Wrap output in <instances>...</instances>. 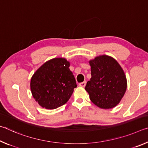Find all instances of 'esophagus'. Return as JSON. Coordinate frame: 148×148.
Wrapping results in <instances>:
<instances>
[{
	"mask_svg": "<svg viewBox=\"0 0 148 148\" xmlns=\"http://www.w3.org/2000/svg\"><path fill=\"white\" fill-rule=\"evenodd\" d=\"M86 81H84L83 82H81V83L79 84V86L80 87H84L85 86H86Z\"/></svg>",
	"mask_w": 148,
	"mask_h": 148,
	"instance_id": "obj_1",
	"label": "esophagus"
}]
</instances>
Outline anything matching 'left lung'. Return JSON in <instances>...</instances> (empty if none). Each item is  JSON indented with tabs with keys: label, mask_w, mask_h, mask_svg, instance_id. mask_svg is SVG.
Listing matches in <instances>:
<instances>
[{
	"label": "left lung",
	"mask_w": 148,
	"mask_h": 148,
	"mask_svg": "<svg viewBox=\"0 0 148 148\" xmlns=\"http://www.w3.org/2000/svg\"><path fill=\"white\" fill-rule=\"evenodd\" d=\"M91 78L85 89L92 103L101 108L110 109L121 101L127 89V79L119 64L108 56L89 61Z\"/></svg>",
	"instance_id": "left-lung-1"
}]
</instances>
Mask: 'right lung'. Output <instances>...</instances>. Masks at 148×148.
I'll return each mask as SVG.
<instances>
[{
	"label": "right lung",
	"instance_id": "1",
	"mask_svg": "<svg viewBox=\"0 0 148 148\" xmlns=\"http://www.w3.org/2000/svg\"><path fill=\"white\" fill-rule=\"evenodd\" d=\"M69 66L65 59L55 58L45 62L32 76V95L42 107L56 109L71 98L77 85Z\"/></svg>",
	"mask_w": 148,
	"mask_h": 148
}]
</instances>
